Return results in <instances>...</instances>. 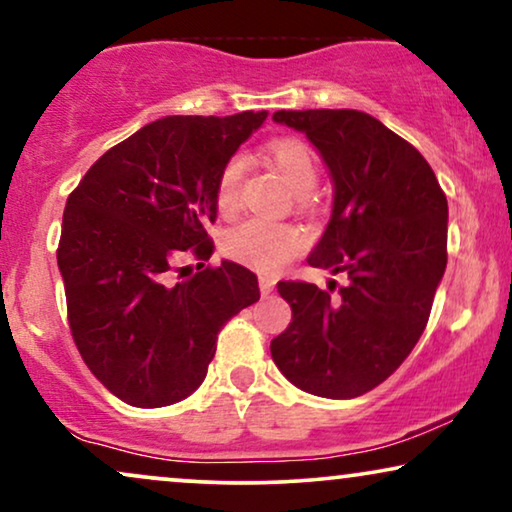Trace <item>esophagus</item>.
Segmentation results:
<instances>
[{
	"mask_svg": "<svg viewBox=\"0 0 512 512\" xmlns=\"http://www.w3.org/2000/svg\"><path fill=\"white\" fill-rule=\"evenodd\" d=\"M274 286H276V278H274V276H267V274L260 276V290H262V295H269L271 290H274Z\"/></svg>",
	"mask_w": 512,
	"mask_h": 512,
	"instance_id": "esophagus-1",
	"label": "esophagus"
}]
</instances>
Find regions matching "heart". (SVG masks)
<instances>
[{
  "label": "heart",
  "instance_id": "b5f03b06",
  "mask_svg": "<svg viewBox=\"0 0 512 512\" xmlns=\"http://www.w3.org/2000/svg\"><path fill=\"white\" fill-rule=\"evenodd\" d=\"M271 160L281 172V179L295 193L312 191L319 177V167L312 151L300 141L283 139L271 146ZM245 177V160L231 158L224 165L222 174L217 181V208L226 212H234L241 200V186ZM304 248V236L300 229L290 224H276L267 219H248V222L238 224L226 234L224 250L226 255L234 257L236 262L252 267L264 274H276L286 264L293 260Z\"/></svg>",
  "mask_w": 512,
  "mask_h": 512
}]
</instances>
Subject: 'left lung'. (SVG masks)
<instances>
[{"label": "left lung", "instance_id": "left-lung-1", "mask_svg": "<svg viewBox=\"0 0 512 512\" xmlns=\"http://www.w3.org/2000/svg\"><path fill=\"white\" fill-rule=\"evenodd\" d=\"M274 122L302 132L328 167L333 212L307 262L347 283L338 295L278 283L293 321L271 340V359L304 392L359 397L390 378L425 331L446 269L449 205L428 160L373 115L278 111Z\"/></svg>", "mask_w": 512, "mask_h": 512}]
</instances>
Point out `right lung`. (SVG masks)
Returning a JSON list of instances; mask_svg holds the SVG:
<instances>
[{
    "label": "right lung",
    "instance_id": "add662e5",
    "mask_svg": "<svg viewBox=\"0 0 512 512\" xmlns=\"http://www.w3.org/2000/svg\"><path fill=\"white\" fill-rule=\"evenodd\" d=\"M267 115L155 120L103 153L68 196L56 260L70 331L125 404L158 409L196 392L217 333L260 300L257 276L236 262L179 283L170 271L184 255H212L205 226L217 219L219 174Z\"/></svg>",
    "mask_w": 512,
    "mask_h": 512
}]
</instances>
